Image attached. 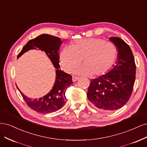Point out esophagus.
<instances>
[{"instance_id":"esophagus-1","label":"esophagus","mask_w":147,"mask_h":147,"mask_svg":"<svg viewBox=\"0 0 147 147\" xmlns=\"http://www.w3.org/2000/svg\"><path fill=\"white\" fill-rule=\"evenodd\" d=\"M78 79H79L78 77H76V76H73L72 77V80H73V82H76V81L78 80Z\"/></svg>"}]
</instances>
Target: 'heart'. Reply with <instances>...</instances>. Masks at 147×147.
I'll use <instances>...</instances> for the list:
<instances>
[{"label":"heart","mask_w":147,"mask_h":147,"mask_svg":"<svg viewBox=\"0 0 147 147\" xmlns=\"http://www.w3.org/2000/svg\"><path fill=\"white\" fill-rule=\"evenodd\" d=\"M117 55V49L112 43L99 38H80L75 40L71 46L63 48L59 54V61L65 72H71L83 57L84 64L75 72L99 76L112 69Z\"/></svg>","instance_id":"obj_1"}]
</instances>
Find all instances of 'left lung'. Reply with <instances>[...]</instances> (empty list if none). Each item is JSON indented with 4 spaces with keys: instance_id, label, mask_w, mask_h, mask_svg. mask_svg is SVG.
I'll return each mask as SVG.
<instances>
[{
    "instance_id": "left-lung-1",
    "label": "left lung",
    "mask_w": 147,
    "mask_h": 147,
    "mask_svg": "<svg viewBox=\"0 0 147 147\" xmlns=\"http://www.w3.org/2000/svg\"><path fill=\"white\" fill-rule=\"evenodd\" d=\"M118 51V59L108 73L91 80L87 97L95 107L103 111L116 110L131 96L136 66L131 48L123 40L110 37Z\"/></svg>"
}]
</instances>
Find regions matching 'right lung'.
<instances>
[{"label":"right lung","instance_id":"add662e5","mask_svg":"<svg viewBox=\"0 0 147 147\" xmlns=\"http://www.w3.org/2000/svg\"><path fill=\"white\" fill-rule=\"evenodd\" d=\"M62 43L63 42L59 37L48 34H42L29 40L18 55V58L25 52L38 48L45 52L53 65L57 69L54 86L47 95L41 98L35 99L29 98L24 96L17 87L28 107L38 113H51L63 108L66 102L65 91L70 84L73 83L72 75L58 69L60 67L58 51Z\"/></svg>","mask_w":147,"mask_h":147}]
</instances>
